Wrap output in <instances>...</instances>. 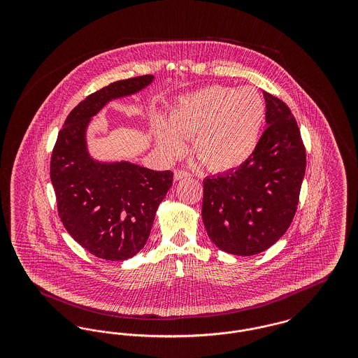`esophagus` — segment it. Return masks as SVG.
<instances>
[{"label": "esophagus", "mask_w": 358, "mask_h": 358, "mask_svg": "<svg viewBox=\"0 0 358 358\" xmlns=\"http://www.w3.org/2000/svg\"><path fill=\"white\" fill-rule=\"evenodd\" d=\"M187 177H190V174L185 171H180V169H177V171H174V180L176 181H178V180H182V178H187Z\"/></svg>", "instance_id": "obj_1"}]
</instances>
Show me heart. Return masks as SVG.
<instances>
[{
    "instance_id": "heart-1",
    "label": "heart",
    "mask_w": 358,
    "mask_h": 358,
    "mask_svg": "<svg viewBox=\"0 0 358 358\" xmlns=\"http://www.w3.org/2000/svg\"><path fill=\"white\" fill-rule=\"evenodd\" d=\"M264 120L266 102L254 87L210 85L176 104L171 126L157 122L155 141L171 157L182 153L184 138L193 136V153L206 169L234 171L255 153Z\"/></svg>"
}]
</instances>
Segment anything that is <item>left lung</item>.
Here are the masks:
<instances>
[{
	"label": "left lung",
	"instance_id": "8db88e82",
	"mask_svg": "<svg viewBox=\"0 0 358 358\" xmlns=\"http://www.w3.org/2000/svg\"><path fill=\"white\" fill-rule=\"evenodd\" d=\"M267 129L255 153L236 171L203 181V222L222 251L260 254L285 235L292 222L306 171V150L287 104L268 92Z\"/></svg>",
	"mask_w": 358,
	"mask_h": 358
}]
</instances>
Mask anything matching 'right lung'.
Wrapping results in <instances>:
<instances>
[{
  "mask_svg": "<svg viewBox=\"0 0 358 358\" xmlns=\"http://www.w3.org/2000/svg\"><path fill=\"white\" fill-rule=\"evenodd\" d=\"M153 79L136 76L88 95L69 113L52 152L59 217L72 238L104 260H126L145 247L158 205L173 184V171L127 161L99 162L87 150L85 130L107 103L136 94Z\"/></svg>",
  "mask_w": 358,
  "mask_h": 358,
  "instance_id": "1",
  "label": "right lung"
}]
</instances>
